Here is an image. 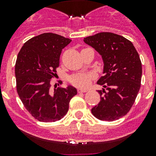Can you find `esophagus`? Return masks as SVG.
<instances>
[{"instance_id":"1","label":"esophagus","mask_w":156,"mask_h":156,"mask_svg":"<svg viewBox=\"0 0 156 156\" xmlns=\"http://www.w3.org/2000/svg\"><path fill=\"white\" fill-rule=\"evenodd\" d=\"M77 90H78V93H84V92L87 91V90H85V89H82V88H78Z\"/></svg>"}]
</instances>
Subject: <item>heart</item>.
Instances as JSON below:
<instances>
[{
	"mask_svg": "<svg viewBox=\"0 0 156 156\" xmlns=\"http://www.w3.org/2000/svg\"><path fill=\"white\" fill-rule=\"evenodd\" d=\"M93 76L91 74L80 73L76 74L70 78V82L72 84L76 87L85 88L89 85L90 80H91Z\"/></svg>",
	"mask_w": 156,
	"mask_h": 156,
	"instance_id": "heart-1",
	"label": "heart"
}]
</instances>
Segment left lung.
<instances>
[{"mask_svg": "<svg viewBox=\"0 0 156 156\" xmlns=\"http://www.w3.org/2000/svg\"><path fill=\"white\" fill-rule=\"evenodd\" d=\"M101 56L103 76L97 83L101 100L91 108L97 119L114 121L126 115L137 98L142 75L141 62L131 42L118 34L99 33L83 39Z\"/></svg>", "mask_w": 156, "mask_h": 156, "instance_id": "obj_1", "label": "left lung"}]
</instances>
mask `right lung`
Wrapping results in <instances>:
<instances>
[{
	"instance_id": "1",
	"label": "right lung",
	"mask_w": 156,
	"mask_h": 156,
	"mask_svg": "<svg viewBox=\"0 0 156 156\" xmlns=\"http://www.w3.org/2000/svg\"><path fill=\"white\" fill-rule=\"evenodd\" d=\"M72 40L52 33L34 37L25 43L16 62L17 92L30 114L41 122H55L66 115L71 98L77 94L74 87L50 90V81L56 75L62 50Z\"/></svg>"
}]
</instances>
